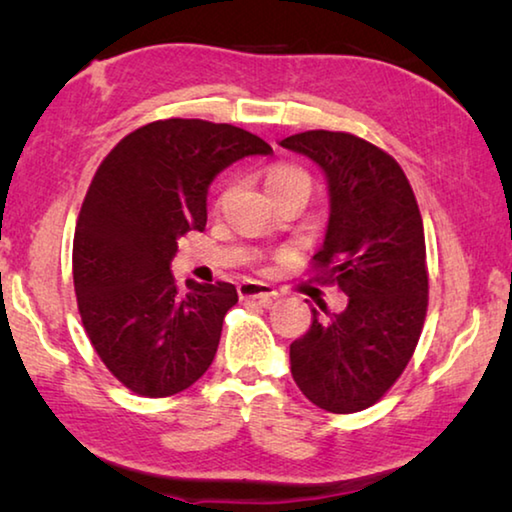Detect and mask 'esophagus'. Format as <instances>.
I'll list each match as a JSON object with an SVG mask.
<instances>
[{"label":"esophagus","instance_id":"obj_1","mask_svg":"<svg viewBox=\"0 0 512 512\" xmlns=\"http://www.w3.org/2000/svg\"><path fill=\"white\" fill-rule=\"evenodd\" d=\"M237 291L241 300H257L259 305L264 307L271 305V300L277 296V291L271 287V284L257 282V280H244L237 287Z\"/></svg>","mask_w":512,"mask_h":512}]
</instances>
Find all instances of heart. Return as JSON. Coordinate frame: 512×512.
Returning a JSON list of instances; mask_svg holds the SVG:
<instances>
[{
  "label": "heart",
  "instance_id": "b5f03b06",
  "mask_svg": "<svg viewBox=\"0 0 512 512\" xmlns=\"http://www.w3.org/2000/svg\"><path fill=\"white\" fill-rule=\"evenodd\" d=\"M291 185H311L307 171H302L298 167H291V164H277V167L268 169L266 173V189L268 194L280 192L284 187Z\"/></svg>",
  "mask_w": 512,
  "mask_h": 512
}]
</instances>
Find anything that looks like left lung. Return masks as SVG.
<instances>
[{
    "label": "left lung",
    "instance_id": "8db88e82",
    "mask_svg": "<svg viewBox=\"0 0 512 512\" xmlns=\"http://www.w3.org/2000/svg\"><path fill=\"white\" fill-rule=\"evenodd\" d=\"M325 171L329 223L311 271L336 284L348 307L314 320L291 343V375L329 413L377 404L411 361L429 307L427 246L418 201L393 155L341 131H305L280 142Z\"/></svg>",
    "mask_w": 512,
    "mask_h": 512
}]
</instances>
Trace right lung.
Listing matches in <instances>:
<instances>
[{
  "mask_svg": "<svg viewBox=\"0 0 512 512\" xmlns=\"http://www.w3.org/2000/svg\"><path fill=\"white\" fill-rule=\"evenodd\" d=\"M262 137L205 119H160L128 133L94 173L76 221L72 273L85 334L112 377L140 397H171L205 375L230 282L187 280L169 264L178 241L207 221V187Z\"/></svg>",
  "mask_w": 512,
  "mask_h": 512,
  "instance_id": "add662e5",
  "label": "right lung"
}]
</instances>
